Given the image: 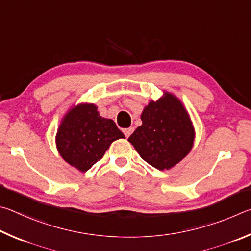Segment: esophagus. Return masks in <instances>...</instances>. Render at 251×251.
<instances>
[{"instance_id":"obj_1","label":"esophagus","mask_w":251,"mask_h":251,"mask_svg":"<svg viewBox=\"0 0 251 251\" xmlns=\"http://www.w3.org/2000/svg\"><path fill=\"white\" fill-rule=\"evenodd\" d=\"M134 131V128H128V129H125L123 130V133H125V135L126 138H129L130 135H131V133H132Z\"/></svg>"}]
</instances>
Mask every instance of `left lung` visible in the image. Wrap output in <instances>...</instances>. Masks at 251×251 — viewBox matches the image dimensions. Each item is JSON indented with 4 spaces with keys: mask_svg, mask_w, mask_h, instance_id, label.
Here are the masks:
<instances>
[{
    "mask_svg": "<svg viewBox=\"0 0 251 251\" xmlns=\"http://www.w3.org/2000/svg\"><path fill=\"white\" fill-rule=\"evenodd\" d=\"M142 125L128 141L142 159L160 171L170 170L191 152L195 128L185 105L172 92L163 90L141 113Z\"/></svg>",
    "mask_w": 251,
    "mask_h": 251,
    "instance_id": "8db88e82",
    "label": "left lung"
}]
</instances>
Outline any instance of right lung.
Masks as SVG:
<instances>
[{
    "label": "right lung",
    "mask_w": 251,
    "mask_h": 251,
    "mask_svg": "<svg viewBox=\"0 0 251 251\" xmlns=\"http://www.w3.org/2000/svg\"><path fill=\"white\" fill-rule=\"evenodd\" d=\"M125 138L113 120L100 116L95 103L80 102L61 118L55 142L65 162L86 172L102 159L110 144Z\"/></svg>",
    "instance_id": "right-lung-1"
}]
</instances>
